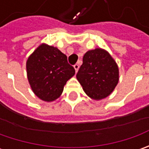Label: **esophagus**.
I'll return each mask as SVG.
<instances>
[{
  "label": "esophagus",
  "instance_id": "obj_1",
  "mask_svg": "<svg viewBox=\"0 0 149 149\" xmlns=\"http://www.w3.org/2000/svg\"><path fill=\"white\" fill-rule=\"evenodd\" d=\"M74 70H75V72H77L79 70V64H75L74 65Z\"/></svg>",
  "mask_w": 149,
  "mask_h": 149
}]
</instances>
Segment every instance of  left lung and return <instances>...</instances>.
Wrapping results in <instances>:
<instances>
[{
    "label": "left lung",
    "instance_id": "left-lung-1",
    "mask_svg": "<svg viewBox=\"0 0 149 149\" xmlns=\"http://www.w3.org/2000/svg\"><path fill=\"white\" fill-rule=\"evenodd\" d=\"M85 94L100 100L111 94L118 82V68L112 56L100 48L87 51L77 74Z\"/></svg>",
    "mask_w": 149,
    "mask_h": 149
}]
</instances>
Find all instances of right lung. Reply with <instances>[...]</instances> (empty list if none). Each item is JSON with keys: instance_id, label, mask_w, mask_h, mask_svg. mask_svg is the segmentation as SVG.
<instances>
[{"instance_id": "1", "label": "right lung", "mask_w": 149, "mask_h": 149, "mask_svg": "<svg viewBox=\"0 0 149 149\" xmlns=\"http://www.w3.org/2000/svg\"><path fill=\"white\" fill-rule=\"evenodd\" d=\"M27 78L35 95L44 101L60 97L66 82L75 74L67 56L56 47L40 45L26 62Z\"/></svg>"}]
</instances>
